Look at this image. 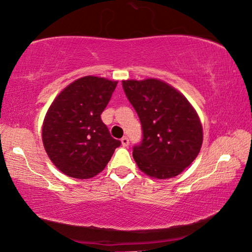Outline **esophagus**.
I'll use <instances>...</instances> for the list:
<instances>
[{
    "label": "esophagus",
    "mask_w": 252,
    "mask_h": 252,
    "mask_svg": "<svg viewBox=\"0 0 252 252\" xmlns=\"http://www.w3.org/2000/svg\"><path fill=\"white\" fill-rule=\"evenodd\" d=\"M122 144H123V146H128L129 145V139H128V137L127 136H124L122 139Z\"/></svg>",
    "instance_id": "esophagus-1"
}]
</instances>
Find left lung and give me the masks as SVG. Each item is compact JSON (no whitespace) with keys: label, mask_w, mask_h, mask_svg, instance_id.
Wrapping results in <instances>:
<instances>
[{"label":"left lung","mask_w":252,"mask_h":252,"mask_svg":"<svg viewBox=\"0 0 252 252\" xmlns=\"http://www.w3.org/2000/svg\"><path fill=\"white\" fill-rule=\"evenodd\" d=\"M123 89L142 125V142L133 149L139 170L158 179L178 176L202 148L203 128L196 110L161 80L123 81Z\"/></svg>","instance_id":"1"}]
</instances>
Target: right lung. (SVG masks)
Segmentation results:
<instances>
[{
  "label": "right lung",
  "instance_id": "add662e5",
  "mask_svg": "<svg viewBox=\"0 0 252 252\" xmlns=\"http://www.w3.org/2000/svg\"><path fill=\"white\" fill-rule=\"evenodd\" d=\"M117 83L104 77H81L50 104L42 124V143L50 161L66 176H96L121 145L100 117Z\"/></svg>",
  "mask_w": 252,
  "mask_h": 252
}]
</instances>
